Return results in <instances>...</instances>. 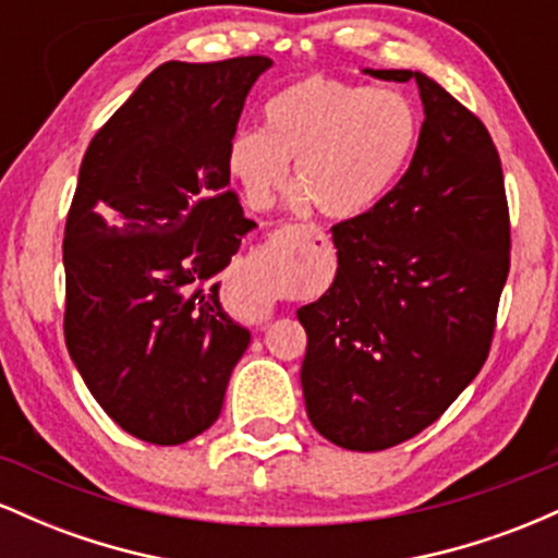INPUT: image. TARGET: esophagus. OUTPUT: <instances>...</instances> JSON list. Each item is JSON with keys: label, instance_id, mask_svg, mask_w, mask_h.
<instances>
[{"label": "esophagus", "instance_id": "1", "mask_svg": "<svg viewBox=\"0 0 558 558\" xmlns=\"http://www.w3.org/2000/svg\"><path fill=\"white\" fill-rule=\"evenodd\" d=\"M299 230H301V233H310V235H312V239H315V241H325L323 230H319V228H315V226H299ZM257 301H262V299H257Z\"/></svg>", "mask_w": 558, "mask_h": 558}]
</instances>
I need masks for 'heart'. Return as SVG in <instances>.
<instances>
[{
    "mask_svg": "<svg viewBox=\"0 0 558 558\" xmlns=\"http://www.w3.org/2000/svg\"><path fill=\"white\" fill-rule=\"evenodd\" d=\"M417 141V107L401 92L306 78L267 101L262 133L233 138L228 168L254 209H270L293 162L301 196L351 220L388 194Z\"/></svg>",
    "mask_w": 558,
    "mask_h": 558,
    "instance_id": "heart-1",
    "label": "heart"
}]
</instances>
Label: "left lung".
<instances>
[{
	"instance_id": "8db88e82",
	"label": "left lung",
	"mask_w": 558,
	"mask_h": 558,
	"mask_svg": "<svg viewBox=\"0 0 558 558\" xmlns=\"http://www.w3.org/2000/svg\"><path fill=\"white\" fill-rule=\"evenodd\" d=\"M425 123L403 178L332 226L336 280L296 312L310 422L349 451H383L433 425L488 360L509 275V207L488 128L425 73Z\"/></svg>"
}]
</instances>
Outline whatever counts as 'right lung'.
Segmentation results:
<instances>
[{
	"instance_id": "1",
	"label": "right lung",
	"mask_w": 558,
	"mask_h": 558,
	"mask_svg": "<svg viewBox=\"0 0 558 558\" xmlns=\"http://www.w3.org/2000/svg\"><path fill=\"white\" fill-rule=\"evenodd\" d=\"M270 65L165 62L83 155L62 241L65 343L99 407L146 444L213 427L252 341L215 278L257 228L230 191L228 151Z\"/></svg>"
}]
</instances>
